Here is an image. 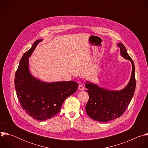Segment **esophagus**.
<instances>
[{"label": "esophagus", "mask_w": 148, "mask_h": 148, "mask_svg": "<svg viewBox=\"0 0 148 148\" xmlns=\"http://www.w3.org/2000/svg\"><path fill=\"white\" fill-rule=\"evenodd\" d=\"M78 90L80 91H83L84 90V86L82 85V84H79L78 86Z\"/></svg>", "instance_id": "esophagus-1"}]
</instances>
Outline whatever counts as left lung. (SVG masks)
Listing matches in <instances>:
<instances>
[{
	"label": "left lung",
	"instance_id": "left-lung-1",
	"mask_svg": "<svg viewBox=\"0 0 148 148\" xmlns=\"http://www.w3.org/2000/svg\"><path fill=\"white\" fill-rule=\"evenodd\" d=\"M118 46L122 57L132 63V74L128 85L120 91H111L88 81L85 84L89 95V100L86 105V112L91 119L99 122H108L120 117L127 108L135 90L134 61L122 43H118Z\"/></svg>",
	"mask_w": 148,
	"mask_h": 148
}]
</instances>
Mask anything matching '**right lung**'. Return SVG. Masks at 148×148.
Returning a JSON list of instances; mask_svg holds the SVG:
<instances>
[{
  "label": "right lung",
  "mask_w": 148,
  "mask_h": 148,
  "mask_svg": "<svg viewBox=\"0 0 148 148\" xmlns=\"http://www.w3.org/2000/svg\"><path fill=\"white\" fill-rule=\"evenodd\" d=\"M42 40H36L21 58L15 74L14 85L24 111L35 119L46 121L60 112L64 100L77 91L78 84L73 81L46 82L31 74L29 57Z\"/></svg>",
  "instance_id": "obj_1"
}]
</instances>
